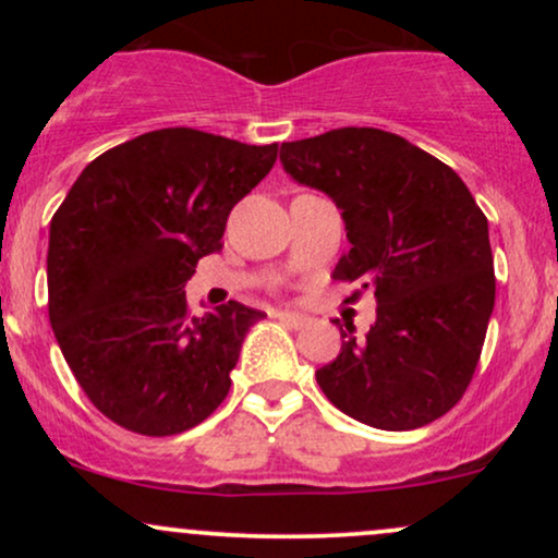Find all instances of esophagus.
Listing matches in <instances>:
<instances>
[{
    "instance_id": "esophagus-1",
    "label": "esophagus",
    "mask_w": 558,
    "mask_h": 558,
    "mask_svg": "<svg viewBox=\"0 0 558 558\" xmlns=\"http://www.w3.org/2000/svg\"><path fill=\"white\" fill-rule=\"evenodd\" d=\"M280 319V323H286L288 328H304L306 323H310V317H304V315H299V312H278V315H275Z\"/></svg>"
}]
</instances>
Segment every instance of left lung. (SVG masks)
Instances as JSON below:
<instances>
[{"label": "left lung", "instance_id": "left-lung-1", "mask_svg": "<svg viewBox=\"0 0 558 558\" xmlns=\"http://www.w3.org/2000/svg\"><path fill=\"white\" fill-rule=\"evenodd\" d=\"M280 162L341 209L351 248L332 278L377 299L367 336L345 325L341 354L317 369L323 393L380 430L444 417L475 375L496 301L488 220L470 189L440 159L380 128L291 141Z\"/></svg>", "mask_w": 558, "mask_h": 558}]
</instances>
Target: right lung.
Wrapping results in <instances>:
<instances>
[{
	"label": "right lung",
	"mask_w": 558,
	"mask_h": 558,
	"mask_svg": "<svg viewBox=\"0 0 558 558\" xmlns=\"http://www.w3.org/2000/svg\"><path fill=\"white\" fill-rule=\"evenodd\" d=\"M275 159L278 144L162 128L96 157L68 191L49 226V323L114 425L175 435L228 396L243 338L265 315L228 301L191 317L183 288Z\"/></svg>",
	"instance_id": "obj_1"
}]
</instances>
